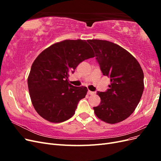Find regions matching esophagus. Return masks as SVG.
I'll use <instances>...</instances> for the list:
<instances>
[{
    "instance_id": "obj_1",
    "label": "esophagus",
    "mask_w": 161,
    "mask_h": 161,
    "mask_svg": "<svg viewBox=\"0 0 161 161\" xmlns=\"http://www.w3.org/2000/svg\"><path fill=\"white\" fill-rule=\"evenodd\" d=\"M87 93H88V95H95V92H93V91H88V92H87Z\"/></svg>"
}]
</instances>
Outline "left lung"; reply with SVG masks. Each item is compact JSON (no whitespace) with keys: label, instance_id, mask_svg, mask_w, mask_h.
<instances>
[{"label":"left lung","instance_id":"1","mask_svg":"<svg viewBox=\"0 0 161 161\" xmlns=\"http://www.w3.org/2000/svg\"><path fill=\"white\" fill-rule=\"evenodd\" d=\"M103 75L110 78L105 92L97 91L100 104L94 107L98 118L116 124L128 118L139 103L144 91V73L137 60L123 47L100 40H89Z\"/></svg>","mask_w":161,"mask_h":161}]
</instances>
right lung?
<instances>
[{
  "label": "right lung",
  "mask_w": 161,
  "mask_h": 161,
  "mask_svg": "<svg viewBox=\"0 0 161 161\" xmlns=\"http://www.w3.org/2000/svg\"><path fill=\"white\" fill-rule=\"evenodd\" d=\"M94 56L89 43L82 40L54 43L39 54L27 79L32 104L39 115L53 123L74 115L87 89L69 84V74L80 62Z\"/></svg>",
  "instance_id": "obj_1"
}]
</instances>
